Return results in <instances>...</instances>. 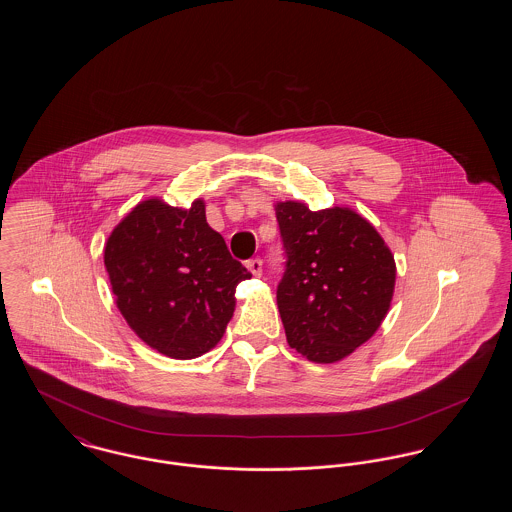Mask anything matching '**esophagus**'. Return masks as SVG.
<instances>
[{"instance_id": "esophagus-1", "label": "esophagus", "mask_w": 512, "mask_h": 512, "mask_svg": "<svg viewBox=\"0 0 512 512\" xmlns=\"http://www.w3.org/2000/svg\"><path fill=\"white\" fill-rule=\"evenodd\" d=\"M245 267L253 274V276H261L263 274V259H249L245 261Z\"/></svg>"}]
</instances>
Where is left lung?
<instances>
[{
    "label": "left lung",
    "instance_id": "obj_1",
    "mask_svg": "<svg viewBox=\"0 0 512 512\" xmlns=\"http://www.w3.org/2000/svg\"><path fill=\"white\" fill-rule=\"evenodd\" d=\"M286 270L276 290L290 347L336 363L374 336L390 311L395 261L376 228L347 207L274 205Z\"/></svg>",
    "mask_w": 512,
    "mask_h": 512
}]
</instances>
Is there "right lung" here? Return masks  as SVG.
Segmentation results:
<instances>
[{
	"instance_id": "obj_1",
	"label": "right lung",
	"mask_w": 512,
	"mask_h": 512,
	"mask_svg": "<svg viewBox=\"0 0 512 512\" xmlns=\"http://www.w3.org/2000/svg\"><path fill=\"white\" fill-rule=\"evenodd\" d=\"M103 259L128 326L172 359H195L219 343L236 286L251 278L207 224L201 199L190 209L138 203L111 232Z\"/></svg>"
}]
</instances>
